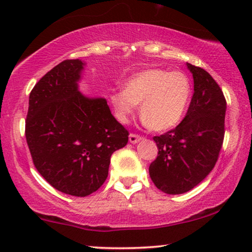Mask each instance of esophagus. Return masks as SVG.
<instances>
[{"instance_id": "esophagus-1", "label": "esophagus", "mask_w": 252, "mask_h": 252, "mask_svg": "<svg viewBox=\"0 0 252 252\" xmlns=\"http://www.w3.org/2000/svg\"><path fill=\"white\" fill-rule=\"evenodd\" d=\"M142 139H143L142 136L137 135V134H133V133H130L129 136H128L129 142L133 143V144H134V143H137V142H139V141H141Z\"/></svg>"}]
</instances>
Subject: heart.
<instances>
[{
  "instance_id": "b5f03b06",
  "label": "heart",
  "mask_w": 252,
  "mask_h": 252,
  "mask_svg": "<svg viewBox=\"0 0 252 252\" xmlns=\"http://www.w3.org/2000/svg\"><path fill=\"white\" fill-rule=\"evenodd\" d=\"M190 95V81L184 72L151 68L132 75L124 89L111 93L110 102L123 123L141 104L140 115L144 124L150 129L163 132L180 123Z\"/></svg>"
}]
</instances>
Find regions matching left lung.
I'll list each match as a JSON object with an SVG mask.
<instances>
[{"label":"left lung","instance_id":"8db88e82","mask_svg":"<svg viewBox=\"0 0 252 252\" xmlns=\"http://www.w3.org/2000/svg\"><path fill=\"white\" fill-rule=\"evenodd\" d=\"M194 78L188 111L182 122L155 136L158 156L149 174L159 190L184 194L202 182L218 160L225 136L226 99L215 79L203 68L187 63Z\"/></svg>","mask_w":252,"mask_h":252}]
</instances>
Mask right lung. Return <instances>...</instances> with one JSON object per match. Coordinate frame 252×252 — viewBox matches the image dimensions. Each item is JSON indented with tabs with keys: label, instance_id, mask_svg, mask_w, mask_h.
I'll use <instances>...</instances> for the list:
<instances>
[{
	"label": "right lung",
	"instance_id": "add662e5",
	"mask_svg": "<svg viewBox=\"0 0 252 252\" xmlns=\"http://www.w3.org/2000/svg\"><path fill=\"white\" fill-rule=\"evenodd\" d=\"M85 64L66 60L40 79L30 94L25 126L39 173L55 189L78 197L104 184L111 155L128 142L106 99L79 92Z\"/></svg>",
	"mask_w": 252,
	"mask_h": 252
}]
</instances>
